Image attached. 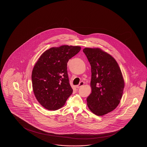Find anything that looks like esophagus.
<instances>
[{
  "label": "esophagus",
  "mask_w": 147,
  "mask_h": 147,
  "mask_svg": "<svg viewBox=\"0 0 147 147\" xmlns=\"http://www.w3.org/2000/svg\"><path fill=\"white\" fill-rule=\"evenodd\" d=\"M84 82H83V81H81L80 82V83H79V84L77 85V86H76V88H80L81 87H82V86H84Z\"/></svg>",
  "instance_id": "1"
}]
</instances>
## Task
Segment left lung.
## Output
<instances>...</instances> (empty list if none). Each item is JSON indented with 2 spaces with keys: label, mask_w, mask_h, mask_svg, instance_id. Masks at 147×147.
<instances>
[{
  "label": "left lung",
  "mask_w": 147,
  "mask_h": 147,
  "mask_svg": "<svg viewBox=\"0 0 147 147\" xmlns=\"http://www.w3.org/2000/svg\"><path fill=\"white\" fill-rule=\"evenodd\" d=\"M83 51L91 68L88 107L94 114L103 116L115 109L120 102L125 87L122 72L115 58L100 48H85Z\"/></svg>",
  "instance_id": "left-lung-1"
}]
</instances>
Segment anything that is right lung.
<instances>
[{
    "label": "right lung",
    "mask_w": 147,
    "mask_h": 147,
    "mask_svg": "<svg viewBox=\"0 0 147 147\" xmlns=\"http://www.w3.org/2000/svg\"><path fill=\"white\" fill-rule=\"evenodd\" d=\"M80 50L78 46L52 47L45 51L34 65L31 75L33 91L45 109H59L72 94L67 63Z\"/></svg>",
    "instance_id": "add662e5"
}]
</instances>
